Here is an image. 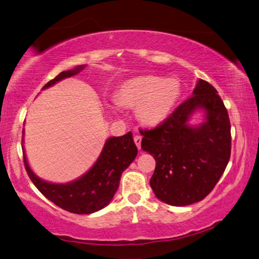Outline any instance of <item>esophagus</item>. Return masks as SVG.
Returning a JSON list of instances; mask_svg holds the SVG:
<instances>
[{
	"mask_svg": "<svg viewBox=\"0 0 259 259\" xmlns=\"http://www.w3.org/2000/svg\"><path fill=\"white\" fill-rule=\"evenodd\" d=\"M134 141H135V143H136L138 149H141V145H142V136H141V135H136V136L134 137Z\"/></svg>",
	"mask_w": 259,
	"mask_h": 259,
	"instance_id": "esophagus-1",
	"label": "esophagus"
}]
</instances>
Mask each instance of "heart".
Returning <instances> with one entry per match:
<instances>
[{
	"label": "heart",
	"mask_w": 259,
	"mask_h": 259,
	"mask_svg": "<svg viewBox=\"0 0 259 259\" xmlns=\"http://www.w3.org/2000/svg\"><path fill=\"white\" fill-rule=\"evenodd\" d=\"M181 93V85L174 78L141 76L126 80L117 92V102L126 107L138 106L143 122L157 124L168 116Z\"/></svg>",
	"instance_id": "b5f03b06"
}]
</instances>
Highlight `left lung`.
Segmentation results:
<instances>
[{
  "instance_id": "8db88e82",
  "label": "left lung",
  "mask_w": 259,
  "mask_h": 259,
  "mask_svg": "<svg viewBox=\"0 0 259 259\" xmlns=\"http://www.w3.org/2000/svg\"><path fill=\"white\" fill-rule=\"evenodd\" d=\"M198 108L207 121L198 128L186 124ZM142 149L153 155L150 186L157 198L173 206L204 199L215 187L231 158V122L217 90L199 79L192 96L155 128L139 131Z\"/></svg>"
}]
</instances>
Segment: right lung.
Returning a JSON list of instances; mask_svg holds the SVG:
<instances>
[{"label": "right lung", "instance_id": "obj_1", "mask_svg": "<svg viewBox=\"0 0 259 259\" xmlns=\"http://www.w3.org/2000/svg\"><path fill=\"white\" fill-rule=\"evenodd\" d=\"M84 68L85 65H79L73 70L62 71L42 89L54 85L63 78L75 76ZM136 155L137 146L129 131L121 137L109 138L97 162L80 179L70 183L54 184L42 181L31 170L23 152L24 166L38 190L59 207L76 214H90L107 206L117 190L122 171L128 168Z\"/></svg>", "mask_w": 259, "mask_h": 259}]
</instances>
